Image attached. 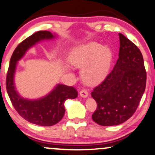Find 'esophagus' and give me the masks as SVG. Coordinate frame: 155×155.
I'll use <instances>...</instances> for the list:
<instances>
[{
    "label": "esophagus",
    "mask_w": 155,
    "mask_h": 155,
    "mask_svg": "<svg viewBox=\"0 0 155 155\" xmlns=\"http://www.w3.org/2000/svg\"><path fill=\"white\" fill-rule=\"evenodd\" d=\"M89 95V93L87 92L86 89H81V91H80V96L82 97H87Z\"/></svg>",
    "instance_id": "1"
}]
</instances>
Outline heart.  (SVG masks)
<instances>
[{
    "mask_svg": "<svg viewBox=\"0 0 155 155\" xmlns=\"http://www.w3.org/2000/svg\"><path fill=\"white\" fill-rule=\"evenodd\" d=\"M112 53L109 48L95 42L74 48L68 55L72 66L81 68V76L85 83L95 85L103 81L109 72Z\"/></svg>",
    "mask_w": 155,
    "mask_h": 155,
    "instance_id": "obj_1",
    "label": "heart"
}]
</instances>
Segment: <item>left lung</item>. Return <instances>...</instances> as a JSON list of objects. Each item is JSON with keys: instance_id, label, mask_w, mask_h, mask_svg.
I'll return each instance as SVG.
<instances>
[{"instance_id": "1", "label": "left lung", "mask_w": 155, "mask_h": 155, "mask_svg": "<svg viewBox=\"0 0 155 155\" xmlns=\"http://www.w3.org/2000/svg\"><path fill=\"white\" fill-rule=\"evenodd\" d=\"M118 35V59L113 70L92 92L97 104L92 120L103 126H116L131 118L146 87L142 54L131 40L120 33Z\"/></svg>"}]
</instances>
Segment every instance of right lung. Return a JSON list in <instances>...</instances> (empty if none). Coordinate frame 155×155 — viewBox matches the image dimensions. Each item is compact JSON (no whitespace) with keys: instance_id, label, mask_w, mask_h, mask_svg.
<instances>
[{"instance_id":"1","label":"right lung","mask_w":155,"mask_h":155,"mask_svg":"<svg viewBox=\"0 0 155 155\" xmlns=\"http://www.w3.org/2000/svg\"><path fill=\"white\" fill-rule=\"evenodd\" d=\"M57 35L48 31H39L20 43L16 47L10 60L6 76V89L9 98L16 110L24 119L33 124L51 126L58 123L64 115V103L68 99H75L78 92L73 87L58 84L45 96L36 100L24 98L18 94L14 84L16 65L27 51L43 40H53Z\"/></svg>"}]
</instances>
